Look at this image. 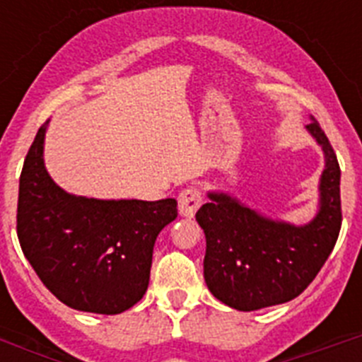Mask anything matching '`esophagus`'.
I'll return each instance as SVG.
<instances>
[{
  "label": "esophagus",
  "mask_w": 362,
  "mask_h": 362,
  "mask_svg": "<svg viewBox=\"0 0 362 362\" xmlns=\"http://www.w3.org/2000/svg\"><path fill=\"white\" fill-rule=\"evenodd\" d=\"M203 203V196H201L199 188L196 187H188L185 188L177 197V206L179 214L185 217H194V214L197 212V209Z\"/></svg>",
  "instance_id": "obj_1"
}]
</instances>
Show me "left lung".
Returning a JSON list of instances; mask_svg holds the SVG:
<instances>
[{
    "label": "left lung",
    "mask_w": 362,
    "mask_h": 362,
    "mask_svg": "<svg viewBox=\"0 0 362 362\" xmlns=\"http://www.w3.org/2000/svg\"><path fill=\"white\" fill-rule=\"evenodd\" d=\"M325 153L317 212L305 225L274 219L226 192L210 190L196 214L206 238L204 281L216 299L241 312L288 303L305 292L341 230V170L319 123L306 124Z\"/></svg>",
    "instance_id": "1"
}]
</instances>
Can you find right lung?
<instances>
[{
    "label": "right lung",
    "mask_w": 362,
    "mask_h": 362,
    "mask_svg": "<svg viewBox=\"0 0 362 362\" xmlns=\"http://www.w3.org/2000/svg\"><path fill=\"white\" fill-rule=\"evenodd\" d=\"M37 130L19 177L18 239L41 283L79 312L116 313L145 296L159 232L177 217V201L95 199L54 183Z\"/></svg>",
    "instance_id": "right-lung-1"
}]
</instances>
